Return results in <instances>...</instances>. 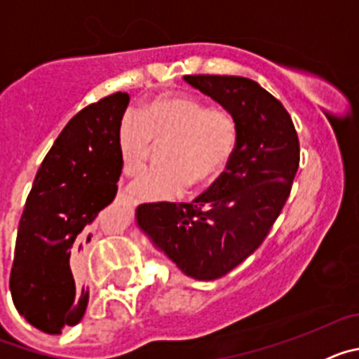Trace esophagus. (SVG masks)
Wrapping results in <instances>:
<instances>
[{
	"instance_id": "1",
	"label": "esophagus",
	"mask_w": 359,
	"mask_h": 359,
	"mask_svg": "<svg viewBox=\"0 0 359 359\" xmlns=\"http://www.w3.org/2000/svg\"><path fill=\"white\" fill-rule=\"evenodd\" d=\"M116 199H118L120 203H123V205H135V201H133L131 196H129L128 192H123V190H120L118 196H116Z\"/></svg>"
}]
</instances>
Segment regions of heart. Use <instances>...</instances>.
I'll return each instance as SVG.
<instances>
[{
    "mask_svg": "<svg viewBox=\"0 0 359 359\" xmlns=\"http://www.w3.org/2000/svg\"><path fill=\"white\" fill-rule=\"evenodd\" d=\"M167 144L160 167L133 182L131 192L144 201H160L214 182L224 172L237 147V122L224 109L208 107L190 95H165L120 120L118 154L123 172L133 176L147 163L152 142Z\"/></svg>",
    "mask_w": 359,
    "mask_h": 359,
    "instance_id": "obj_1",
    "label": "heart"
}]
</instances>
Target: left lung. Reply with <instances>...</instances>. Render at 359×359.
Segmentation results:
<instances>
[{"label": "left lung", "instance_id": "left-lung-1", "mask_svg": "<svg viewBox=\"0 0 359 359\" xmlns=\"http://www.w3.org/2000/svg\"><path fill=\"white\" fill-rule=\"evenodd\" d=\"M237 122L226 170L192 203H144L136 224L196 280L221 278L262 244L290 198L300 144L280 100L252 79L185 75Z\"/></svg>", "mask_w": 359, "mask_h": 359}]
</instances>
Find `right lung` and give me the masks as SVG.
<instances>
[{"instance_id": "right-lung-1", "label": "right lung", "mask_w": 359, "mask_h": 359, "mask_svg": "<svg viewBox=\"0 0 359 359\" xmlns=\"http://www.w3.org/2000/svg\"><path fill=\"white\" fill-rule=\"evenodd\" d=\"M129 95L113 93L73 116L48 151L25 203L11 271L18 313L48 334L77 325L90 300L82 255L122 174L118 126Z\"/></svg>"}]
</instances>
